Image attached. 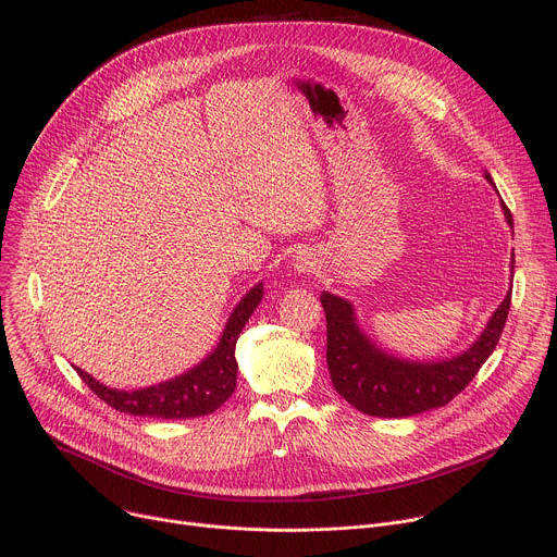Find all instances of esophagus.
<instances>
[{"label": "esophagus", "mask_w": 557, "mask_h": 557, "mask_svg": "<svg viewBox=\"0 0 557 557\" xmlns=\"http://www.w3.org/2000/svg\"><path fill=\"white\" fill-rule=\"evenodd\" d=\"M317 267V258L310 251H297L293 258V269L299 273H312Z\"/></svg>", "instance_id": "1"}]
</instances>
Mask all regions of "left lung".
Wrapping results in <instances>:
<instances>
[{
  "label": "left lung",
  "instance_id": "left-lung-1",
  "mask_svg": "<svg viewBox=\"0 0 557 557\" xmlns=\"http://www.w3.org/2000/svg\"><path fill=\"white\" fill-rule=\"evenodd\" d=\"M485 178L496 187L487 172ZM500 207L507 224L513 228L511 211L503 200ZM320 299L326 312L329 331L326 363L337 394L363 414L404 419L443 408L467 387L475 372L490 359L503 335L511 304V288L490 317L481 337L460 355L438 361H412L385 352L363 333L357 322L355 306L348 299L329 290H324Z\"/></svg>",
  "mask_w": 557,
  "mask_h": 557
}]
</instances>
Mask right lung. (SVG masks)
Returning <instances> with one entry per match:
<instances>
[{
  "mask_svg": "<svg viewBox=\"0 0 557 557\" xmlns=\"http://www.w3.org/2000/svg\"><path fill=\"white\" fill-rule=\"evenodd\" d=\"M264 297V284H256L237 304L222 331V337L213 352L205 357L191 370L156 385L138 389H116L108 387L82 368H76L88 387L101 401L119 412L151 419H196L215 412L235 389L237 361L235 342L240 337L249 317Z\"/></svg>",
  "mask_w": 557,
  "mask_h": 557,
  "instance_id": "right-lung-1",
  "label": "right lung"
}]
</instances>
